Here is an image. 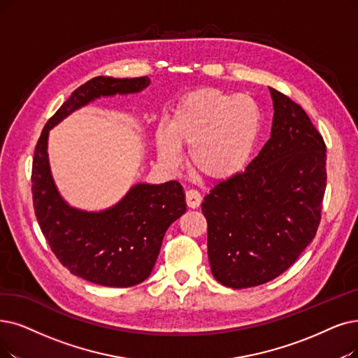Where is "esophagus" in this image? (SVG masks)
I'll return each instance as SVG.
<instances>
[{
    "label": "esophagus",
    "mask_w": 358,
    "mask_h": 358,
    "mask_svg": "<svg viewBox=\"0 0 358 358\" xmlns=\"http://www.w3.org/2000/svg\"><path fill=\"white\" fill-rule=\"evenodd\" d=\"M185 198H187V206L189 208H196L199 204H201V195L196 189H188L185 192Z\"/></svg>",
    "instance_id": "obj_1"
}]
</instances>
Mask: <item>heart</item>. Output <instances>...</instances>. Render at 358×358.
I'll return each mask as SVG.
<instances>
[{"label": "heart", "mask_w": 358, "mask_h": 358, "mask_svg": "<svg viewBox=\"0 0 358 358\" xmlns=\"http://www.w3.org/2000/svg\"><path fill=\"white\" fill-rule=\"evenodd\" d=\"M260 131L262 110L254 98L208 88L183 98L155 145L159 159L171 167L179 162L178 145H188L196 175L224 180L245 167Z\"/></svg>", "instance_id": "obj_1"}]
</instances>
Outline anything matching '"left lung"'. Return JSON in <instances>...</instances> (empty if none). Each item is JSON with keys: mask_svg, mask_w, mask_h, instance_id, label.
I'll return each instance as SVG.
<instances>
[{"mask_svg": "<svg viewBox=\"0 0 358 358\" xmlns=\"http://www.w3.org/2000/svg\"><path fill=\"white\" fill-rule=\"evenodd\" d=\"M270 139L245 171L201 204L211 273L224 287L263 285L291 267L316 236L326 189V145L307 113L268 88Z\"/></svg>", "mask_w": 358, "mask_h": 358, "instance_id": "1", "label": "left lung"}]
</instances>
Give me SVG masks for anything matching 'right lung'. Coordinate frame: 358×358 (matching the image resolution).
Returning <instances> with one entry per match:
<instances>
[{"instance_id":"obj_1","label":"right lung","mask_w":358,"mask_h":358,"mask_svg":"<svg viewBox=\"0 0 358 358\" xmlns=\"http://www.w3.org/2000/svg\"><path fill=\"white\" fill-rule=\"evenodd\" d=\"M148 76H96L71 92L42 129L32 164L35 216L59 262L70 273L113 288L144 282L159 257L167 227L187 211L180 183H138L120 201L103 211L70 207L57 189L48 162V134L70 113L99 96L136 94Z\"/></svg>"}]
</instances>
